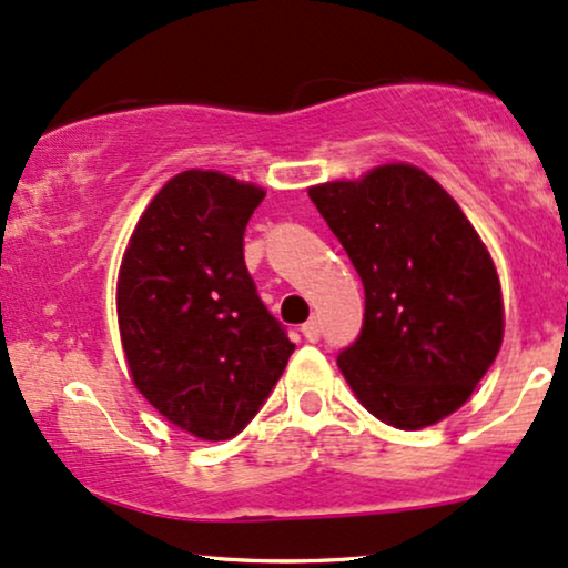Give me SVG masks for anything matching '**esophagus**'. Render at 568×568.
Wrapping results in <instances>:
<instances>
[{
  "label": "esophagus",
  "mask_w": 568,
  "mask_h": 568,
  "mask_svg": "<svg viewBox=\"0 0 568 568\" xmlns=\"http://www.w3.org/2000/svg\"><path fill=\"white\" fill-rule=\"evenodd\" d=\"M320 333H323V331H320V323H317V320H310V323H304V325H302V336H304L306 341H310V344H317V341H320Z\"/></svg>",
  "instance_id": "esophagus-1"
}]
</instances>
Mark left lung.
I'll return each mask as SVG.
<instances>
[{"label": "left lung", "mask_w": 568, "mask_h": 568, "mask_svg": "<svg viewBox=\"0 0 568 568\" xmlns=\"http://www.w3.org/2000/svg\"><path fill=\"white\" fill-rule=\"evenodd\" d=\"M310 197L365 285L362 333L338 354L359 405L402 432L460 409L500 352L503 288L455 197L405 161Z\"/></svg>", "instance_id": "obj_1"}]
</instances>
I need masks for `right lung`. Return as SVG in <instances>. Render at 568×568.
<instances>
[{"instance_id": "obj_1", "label": "right lung", "mask_w": 568, "mask_h": 568, "mask_svg": "<svg viewBox=\"0 0 568 568\" xmlns=\"http://www.w3.org/2000/svg\"><path fill=\"white\" fill-rule=\"evenodd\" d=\"M264 195L214 169L174 174L121 258L115 312L129 378L203 442L241 434L296 349L245 270L243 232Z\"/></svg>"}]
</instances>
